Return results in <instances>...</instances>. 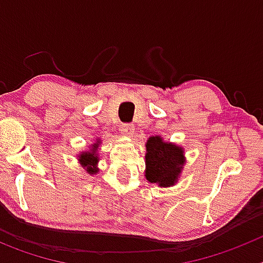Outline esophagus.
Here are the masks:
<instances>
[{
	"mask_svg": "<svg viewBox=\"0 0 263 263\" xmlns=\"http://www.w3.org/2000/svg\"><path fill=\"white\" fill-rule=\"evenodd\" d=\"M121 133L124 136H133L134 134V126L132 124H122L121 125Z\"/></svg>",
	"mask_w": 263,
	"mask_h": 263,
	"instance_id": "34e87169",
	"label": "esophagus"
}]
</instances>
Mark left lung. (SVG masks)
<instances>
[{
    "instance_id": "left-lung-1",
    "label": "left lung",
    "mask_w": 263,
    "mask_h": 263,
    "mask_svg": "<svg viewBox=\"0 0 263 263\" xmlns=\"http://www.w3.org/2000/svg\"><path fill=\"white\" fill-rule=\"evenodd\" d=\"M146 179L162 187L173 185L184 163L182 148L164 143L159 137H152L146 143Z\"/></svg>"
}]
</instances>
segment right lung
Wrapping results in <instances>:
<instances>
[{"mask_svg":"<svg viewBox=\"0 0 263 263\" xmlns=\"http://www.w3.org/2000/svg\"><path fill=\"white\" fill-rule=\"evenodd\" d=\"M97 146H99V143H95L93 145V148L90 150V152L88 153H83V154L79 157V160L81 162V164L87 168V171L89 174H96L97 173V167H96V163L99 162V158H97Z\"/></svg>","mask_w":263,"mask_h":263,"instance_id":"1","label":"right lung"}]
</instances>
